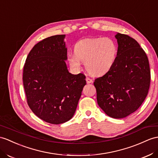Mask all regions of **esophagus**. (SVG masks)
Here are the masks:
<instances>
[{
  "mask_svg": "<svg viewBox=\"0 0 158 158\" xmlns=\"http://www.w3.org/2000/svg\"><path fill=\"white\" fill-rule=\"evenodd\" d=\"M86 82L88 84H90V83H92V82H93V80H92V79H91L90 78H89V77H86Z\"/></svg>",
  "mask_w": 158,
  "mask_h": 158,
  "instance_id": "34e87169",
  "label": "esophagus"
}]
</instances>
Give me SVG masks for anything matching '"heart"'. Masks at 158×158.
<instances>
[{
  "label": "heart",
  "mask_w": 158,
  "mask_h": 158,
  "mask_svg": "<svg viewBox=\"0 0 158 158\" xmlns=\"http://www.w3.org/2000/svg\"><path fill=\"white\" fill-rule=\"evenodd\" d=\"M117 53V45L111 38H91L76 43L74 55L68 56V61L70 66L75 70L80 68V61H84L88 73L92 76H101L113 68Z\"/></svg>",
  "instance_id": "obj_1"
}]
</instances>
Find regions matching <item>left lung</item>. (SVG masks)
Masks as SVG:
<instances>
[{"label": "left lung", "instance_id": "left-lung-1", "mask_svg": "<svg viewBox=\"0 0 158 158\" xmlns=\"http://www.w3.org/2000/svg\"><path fill=\"white\" fill-rule=\"evenodd\" d=\"M116 61L111 70L94 80L97 102L109 117L121 118L136 111L149 92L151 72L148 56L133 38L117 33Z\"/></svg>", "mask_w": 158, "mask_h": 158}]
</instances>
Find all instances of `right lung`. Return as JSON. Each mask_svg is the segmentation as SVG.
I'll list each match as a JSON object with an SVG mask.
<instances>
[{"label":"right lung","mask_w":158,"mask_h":158,"mask_svg":"<svg viewBox=\"0 0 158 158\" xmlns=\"http://www.w3.org/2000/svg\"><path fill=\"white\" fill-rule=\"evenodd\" d=\"M64 35L40 41L31 50L23 68L27 102L33 113L51 124H61L74 116L86 84V76L68 72L65 60Z\"/></svg>","instance_id":"right-lung-1"}]
</instances>
